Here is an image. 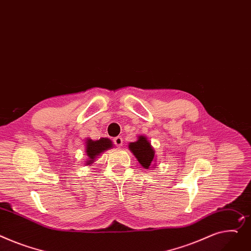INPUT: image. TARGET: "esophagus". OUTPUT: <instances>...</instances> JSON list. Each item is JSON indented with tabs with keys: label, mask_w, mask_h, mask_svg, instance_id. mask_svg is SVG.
Wrapping results in <instances>:
<instances>
[{
	"label": "esophagus",
	"mask_w": 251,
	"mask_h": 251,
	"mask_svg": "<svg viewBox=\"0 0 251 251\" xmlns=\"http://www.w3.org/2000/svg\"><path fill=\"white\" fill-rule=\"evenodd\" d=\"M114 144L117 147H121L123 145V138L121 136H117L114 138Z\"/></svg>",
	"instance_id": "esophagus-1"
}]
</instances>
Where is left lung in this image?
Wrapping results in <instances>:
<instances>
[{
  "label": "left lung",
  "mask_w": 251,
  "mask_h": 251,
  "mask_svg": "<svg viewBox=\"0 0 251 251\" xmlns=\"http://www.w3.org/2000/svg\"><path fill=\"white\" fill-rule=\"evenodd\" d=\"M129 149L144 169L147 170L151 168V166H154V149L145 136L140 135L137 141L131 142L129 144Z\"/></svg>",
  "instance_id": "1"
}]
</instances>
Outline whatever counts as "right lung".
I'll return each mask as SVG.
<instances>
[{"label": "right lung", "mask_w": 251, "mask_h": 251, "mask_svg": "<svg viewBox=\"0 0 251 251\" xmlns=\"http://www.w3.org/2000/svg\"><path fill=\"white\" fill-rule=\"evenodd\" d=\"M113 147V143L109 138H101L99 140L87 139L86 142V152L89 159L86 161L87 165L94 163L95 159L109 148Z\"/></svg>", "instance_id": "add662e5"}]
</instances>
